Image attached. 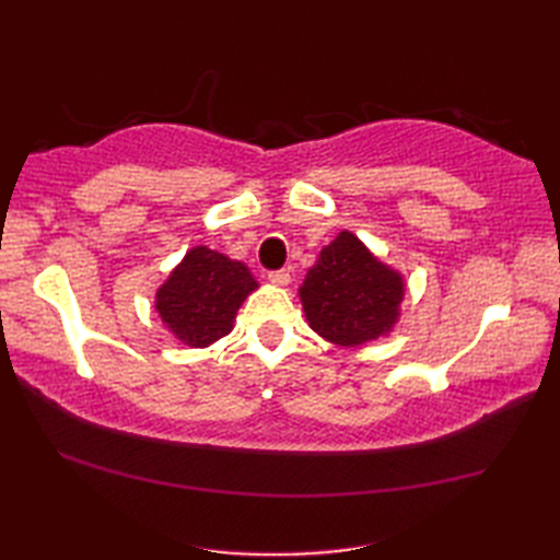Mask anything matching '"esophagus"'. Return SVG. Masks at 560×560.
<instances>
[{"label":"esophagus","instance_id":"34e87169","mask_svg":"<svg viewBox=\"0 0 560 560\" xmlns=\"http://www.w3.org/2000/svg\"><path fill=\"white\" fill-rule=\"evenodd\" d=\"M267 279L273 283V287H289L291 273L287 269H277V271H269Z\"/></svg>","mask_w":560,"mask_h":560}]
</instances>
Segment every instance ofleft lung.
I'll list each match as a JSON object with an SVG mask.
<instances>
[{"instance_id":"1","label":"left lung","mask_w":560,"mask_h":560,"mask_svg":"<svg viewBox=\"0 0 560 560\" xmlns=\"http://www.w3.org/2000/svg\"><path fill=\"white\" fill-rule=\"evenodd\" d=\"M404 293V273L351 231H339L319 249L299 289L307 325L343 349L389 337L401 317Z\"/></svg>"}]
</instances>
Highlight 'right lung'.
Wrapping results in <instances>:
<instances>
[{
    "mask_svg": "<svg viewBox=\"0 0 560 560\" xmlns=\"http://www.w3.org/2000/svg\"><path fill=\"white\" fill-rule=\"evenodd\" d=\"M259 289L253 271L207 245L189 247L156 289V313L163 327L185 347L207 349L231 335L235 315Z\"/></svg>",
    "mask_w": 560,
    "mask_h": 560,
    "instance_id": "obj_1",
    "label": "right lung"
}]
</instances>
